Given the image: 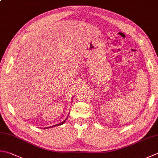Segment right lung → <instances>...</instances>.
<instances>
[{
  "label": "right lung",
  "instance_id": "right-lung-1",
  "mask_svg": "<svg viewBox=\"0 0 158 158\" xmlns=\"http://www.w3.org/2000/svg\"><path fill=\"white\" fill-rule=\"evenodd\" d=\"M66 118V119H67ZM66 120H64V121H63V122H61V123H59V124H57V125H53V126H51V127H48V128H51V127H55V126H59V125H63L64 124V123H65V121H66ZM46 128H47V127H46Z\"/></svg>",
  "mask_w": 158,
  "mask_h": 158
}]
</instances>
